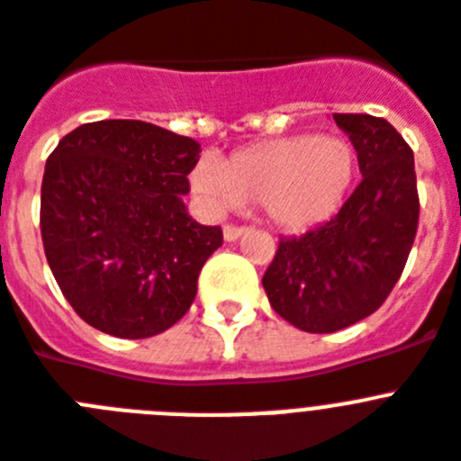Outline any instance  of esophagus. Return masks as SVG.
Returning <instances> with one entry per match:
<instances>
[{
  "label": "esophagus",
  "instance_id": "34e87169",
  "mask_svg": "<svg viewBox=\"0 0 461 461\" xmlns=\"http://www.w3.org/2000/svg\"><path fill=\"white\" fill-rule=\"evenodd\" d=\"M246 227H234V224H224V230H222V237L224 241H237V239H241L243 234H246Z\"/></svg>",
  "mask_w": 461,
  "mask_h": 461
}]
</instances>
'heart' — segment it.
I'll use <instances>...</instances> for the list:
<instances>
[{"mask_svg":"<svg viewBox=\"0 0 461 461\" xmlns=\"http://www.w3.org/2000/svg\"><path fill=\"white\" fill-rule=\"evenodd\" d=\"M356 177V152L339 135H285L243 147L224 164L203 157L189 185L211 212L262 203L276 227L303 231L342 208Z\"/></svg>","mask_w":461,"mask_h":461,"instance_id":"b5f03b06","label":"heart"}]
</instances>
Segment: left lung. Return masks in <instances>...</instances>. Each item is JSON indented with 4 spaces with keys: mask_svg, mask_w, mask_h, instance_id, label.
Segmentation results:
<instances>
[{
    "mask_svg": "<svg viewBox=\"0 0 461 461\" xmlns=\"http://www.w3.org/2000/svg\"><path fill=\"white\" fill-rule=\"evenodd\" d=\"M363 180L335 218L278 241L262 276L269 304L304 332H335L380 309L403 272L420 220L415 157L386 119L332 114Z\"/></svg>",
    "mask_w": 461,
    "mask_h": 461,
    "instance_id": "1",
    "label": "left lung"
}]
</instances>
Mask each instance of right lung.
<instances>
[{
	"label": "right lung",
	"instance_id": "1",
	"mask_svg": "<svg viewBox=\"0 0 461 461\" xmlns=\"http://www.w3.org/2000/svg\"><path fill=\"white\" fill-rule=\"evenodd\" d=\"M201 145L133 119L84 123L58 142L41 183V241L65 300L88 326L142 339L187 314L222 246L183 196Z\"/></svg>",
	"mask_w": 461,
	"mask_h": 461
}]
</instances>
